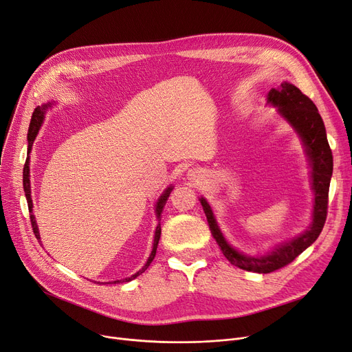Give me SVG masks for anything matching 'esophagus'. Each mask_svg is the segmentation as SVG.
<instances>
[{
    "label": "esophagus",
    "instance_id": "1",
    "mask_svg": "<svg viewBox=\"0 0 352 352\" xmlns=\"http://www.w3.org/2000/svg\"><path fill=\"white\" fill-rule=\"evenodd\" d=\"M189 177H190V180H197V177H199V172H197L196 169H192V170L189 172Z\"/></svg>",
    "mask_w": 352,
    "mask_h": 352
}]
</instances>
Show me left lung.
I'll use <instances>...</instances> for the list:
<instances>
[{
  "label": "left lung",
  "mask_w": 352,
  "mask_h": 352,
  "mask_svg": "<svg viewBox=\"0 0 352 352\" xmlns=\"http://www.w3.org/2000/svg\"><path fill=\"white\" fill-rule=\"evenodd\" d=\"M266 103L276 107L278 114L296 131L305 148L311 167V189L314 192L312 222L308 229L294 239L276 245L263 255H246L225 239L208 200L205 197L199 199L204 206L209 229L225 258L241 270L256 274H270L287 266L320 236L327 219L328 192L332 176V152L322 117L312 100L296 86L283 81L279 87L271 89L267 93Z\"/></svg>",
  "instance_id": "obj_1"
}]
</instances>
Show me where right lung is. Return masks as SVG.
<instances>
[{"instance_id":"1","label":"right lung","mask_w":352,"mask_h":352,"mask_svg":"<svg viewBox=\"0 0 352 352\" xmlns=\"http://www.w3.org/2000/svg\"><path fill=\"white\" fill-rule=\"evenodd\" d=\"M54 103H47V104H43L41 107L38 106L36 110H34V113H32V117H31V123H30V129H28V148H27V160H25V164H24V170H23V185H24V192H25V199H27V204H28V210H30V219H31V225H32V230H34V235H36V238L40 241V233H38V226H37V223H36V217H34V214H32V199H31V183H30V152H31V148H32V143H34V140H36V136H37V133H38V130H40V127H41V123H43V119H44V114H45V111L52 107ZM173 190V186H169V188H166L164 189V192L160 195V197L157 199V202H156V205H155V212H156V217H157V221H160V216H162V212H163V208H164V205H166V202H167V197L170 196V192ZM160 233H162V228H160V222L157 223V226H156V230H155V241H153V248H152V252H150V255H148V259L146 261V263H144V266L142 267V270L139 271V272H136L135 275H131V276H129V278H123V279H119V280H114L113 283H117V282H130V280H133L135 278H138L139 275H142L147 267H148V265L152 263V261L155 259V256H156V249H157V245H159V239H160ZM100 285H102V283H111V282H98Z\"/></svg>"}]
</instances>
